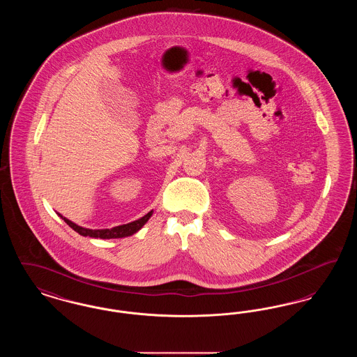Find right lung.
<instances>
[{
  "label": "right lung",
  "mask_w": 357,
  "mask_h": 357,
  "mask_svg": "<svg viewBox=\"0 0 357 357\" xmlns=\"http://www.w3.org/2000/svg\"><path fill=\"white\" fill-rule=\"evenodd\" d=\"M153 210L150 213H147L144 217L139 218L134 222H130L127 225H120V226H115L112 229H99V230H92V229H85L76 223H73L72 221L67 220L66 217H63L61 214H59L64 222L68 225L69 227H72L75 231H77L80 236H84V237H92V238H102V239H111V238H123L128 237V236H132L135 234L136 231H139L144 225L146 222L149 221L153 215Z\"/></svg>",
  "instance_id": "1"
}]
</instances>
